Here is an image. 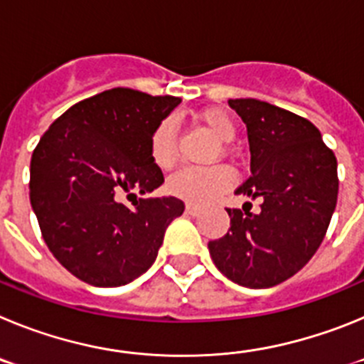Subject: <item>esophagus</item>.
Wrapping results in <instances>:
<instances>
[{
    "label": "esophagus",
    "mask_w": 364,
    "mask_h": 364,
    "mask_svg": "<svg viewBox=\"0 0 364 364\" xmlns=\"http://www.w3.org/2000/svg\"><path fill=\"white\" fill-rule=\"evenodd\" d=\"M200 208L198 205H193V204H188L186 205V213L188 215H200Z\"/></svg>",
    "instance_id": "obj_1"
}]
</instances>
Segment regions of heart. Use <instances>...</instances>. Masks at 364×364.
Listing matches in <instances>:
<instances>
[{"mask_svg":"<svg viewBox=\"0 0 364 364\" xmlns=\"http://www.w3.org/2000/svg\"><path fill=\"white\" fill-rule=\"evenodd\" d=\"M198 122L220 142H231L237 133L235 122L220 109H208L198 114ZM149 156L162 171L171 169L178 159V134L173 118H166L153 129L149 136ZM231 171L226 166L186 167L169 178L167 191L173 197L189 204H208L230 188Z\"/></svg>","mask_w":364,"mask_h":364,"instance_id":"heart-1","label":"heart"}]
</instances>
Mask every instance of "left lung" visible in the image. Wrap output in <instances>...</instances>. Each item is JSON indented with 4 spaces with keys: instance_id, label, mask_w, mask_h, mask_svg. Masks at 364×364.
I'll return each instance as SVG.
<instances>
[{
    "instance_id": "left-lung-1",
    "label": "left lung",
    "mask_w": 364,
    "mask_h": 364,
    "mask_svg": "<svg viewBox=\"0 0 364 364\" xmlns=\"http://www.w3.org/2000/svg\"><path fill=\"white\" fill-rule=\"evenodd\" d=\"M228 104L246 124L252 153V176L237 195L260 198V211L228 208L230 230L208 247L228 279L269 288L295 275L323 242L337 204V159L306 118L255 98Z\"/></svg>"
}]
</instances>
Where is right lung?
Here are the masks:
<instances>
[{"label": "right lung", "instance_id": "right-lung-1", "mask_svg": "<svg viewBox=\"0 0 364 364\" xmlns=\"http://www.w3.org/2000/svg\"><path fill=\"white\" fill-rule=\"evenodd\" d=\"M180 104L117 87L67 109L31 160V204L41 237L74 277L122 286L151 268L166 228L184 213L175 197L120 198L164 182L149 156L153 129Z\"/></svg>", "mask_w": 364, "mask_h": 364}]
</instances>
